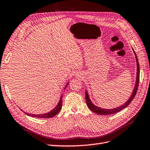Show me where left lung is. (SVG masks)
<instances>
[{"label": "left lung", "mask_w": 150, "mask_h": 150, "mask_svg": "<svg viewBox=\"0 0 150 150\" xmlns=\"http://www.w3.org/2000/svg\"><path fill=\"white\" fill-rule=\"evenodd\" d=\"M133 49V48H132ZM133 51L134 52V54L135 55V58H136V61H137V80H136V83L135 85V87L133 90V92L132 93V95L130 96L129 99L124 104L120 105L118 107L114 108H112V109H107V108H102L101 107H99L96 106L92 101L91 100L88 92L86 91V103H87V105L89 109L92 111L93 112H94L96 113H97L99 115H110V114H113V113H115L117 112H118L121 111L122 110L124 109L125 108H126L129 104H130V102L133 100V99L135 97L137 92L138 90V84H139V81H140V66H139V63H138V60L137 56L135 52V51L133 49Z\"/></svg>", "instance_id": "obj_1"}]
</instances>
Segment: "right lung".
I'll return each instance as SVG.
<instances>
[{"mask_svg":"<svg viewBox=\"0 0 150 150\" xmlns=\"http://www.w3.org/2000/svg\"><path fill=\"white\" fill-rule=\"evenodd\" d=\"M69 83L67 84L64 87V89H66V86H68ZM62 97H63V95H62L60 97V100L58 102V105H56L53 109L48 112L46 113H43V114H30V113H25L24 112V113H25L26 115H27L28 116H30V117H37V118H51V117H53L54 116H55L56 114H58V113L59 112V111L61 110V108L62 107Z\"/></svg>","mask_w":150,"mask_h":150,"instance_id":"obj_1","label":"right lung"}]
</instances>
